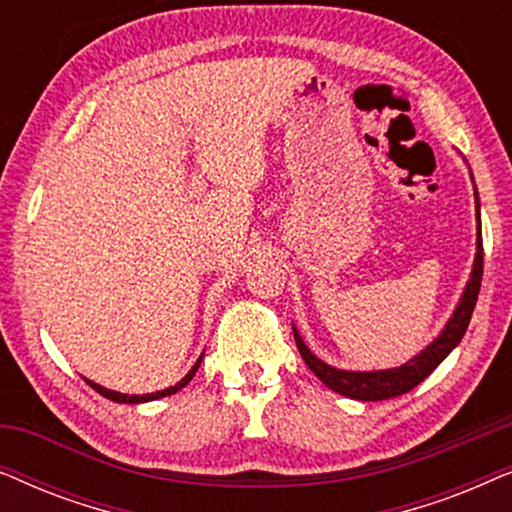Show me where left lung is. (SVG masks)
Here are the masks:
<instances>
[{
    "label": "left lung",
    "mask_w": 512,
    "mask_h": 512,
    "mask_svg": "<svg viewBox=\"0 0 512 512\" xmlns=\"http://www.w3.org/2000/svg\"><path fill=\"white\" fill-rule=\"evenodd\" d=\"M475 214H478V251H475L471 279H468L464 296H461L457 310L452 312L450 321L445 324L443 333H440L429 347L422 349L415 359L405 361L403 366L389 370H368V373H361V370H340L317 359V356L307 349L303 338H300V333L296 331V326H293V338H296L300 356H303L307 368H310L328 389H333L335 394L340 396L356 398V401H384V398L408 394V391L415 389L419 382H424L426 377L440 366V361L459 345L468 328V321H471L475 303H478L482 282V233L478 191H475Z\"/></svg>",
    "instance_id": "8db88e82"
}]
</instances>
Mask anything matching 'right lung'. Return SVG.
<instances>
[{"label": "right lung", "instance_id": "obj_1", "mask_svg": "<svg viewBox=\"0 0 512 512\" xmlns=\"http://www.w3.org/2000/svg\"><path fill=\"white\" fill-rule=\"evenodd\" d=\"M200 361H202V354H200V359L195 361V366L188 370V375L184 377V380H179L177 384H174V387H167V389H163V391H156V394H142V396H128V394H118V391H111V389H104V387H100V384H95V382H90V380H86L90 387H93L97 394H102L104 398H109V401H114V403H146V401H156V398H163V396H172V394H177L179 389H184L188 382L193 380V375L198 373V368H200Z\"/></svg>", "mask_w": 512, "mask_h": 512}]
</instances>
